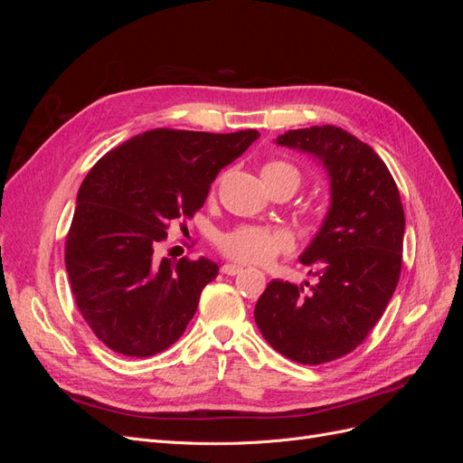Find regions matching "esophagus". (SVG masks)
<instances>
[{
  "mask_svg": "<svg viewBox=\"0 0 463 463\" xmlns=\"http://www.w3.org/2000/svg\"><path fill=\"white\" fill-rule=\"evenodd\" d=\"M222 272L228 274V276L241 274V272H243V266H240V264H223V266H222Z\"/></svg>",
  "mask_w": 463,
  "mask_h": 463,
  "instance_id": "34e87169",
  "label": "esophagus"
}]
</instances>
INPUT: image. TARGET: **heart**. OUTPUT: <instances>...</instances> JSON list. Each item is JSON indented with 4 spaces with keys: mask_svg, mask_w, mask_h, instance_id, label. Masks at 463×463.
Here are the masks:
<instances>
[{
    "mask_svg": "<svg viewBox=\"0 0 463 463\" xmlns=\"http://www.w3.org/2000/svg\"><path fill=\"white\" fill-rule=\"evenodd\" d=\"M289 177L301 184V174L293 164L284 160H272L264 164L262 179H282ZM218 247L223 255L235 262L243 264H269L276 257L286 255L293 249L291 235L284 230L260 228V226H240L220 235Z\"/></svg>",
    "mask_w": 463,
    "mask_h": 463,
    "instance_id": "1",
    "label": "heart"
}]
</instances>
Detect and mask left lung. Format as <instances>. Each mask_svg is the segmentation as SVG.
<instances>
[{"label":"left lung","instance_id":"8db88e82","mask_svg":"<svg viewBox=\"0 0 463 463\" xmlns=\"http://www.w3.org/2000/svg\"><path fill=\"white\" fill-rule=\"evenodd\" d=\"M278 145L313 154L330 177V210L299 260L318 282L305 289L272 279L255 307L278 354L320 365L363 344L381 320L402 272L405 216L381 156L334 125L293 129Z\"/></svg>","mask_w":463,"mask_h":463}]
</instances>
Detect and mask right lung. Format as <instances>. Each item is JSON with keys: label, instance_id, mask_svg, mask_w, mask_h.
<instances>
[{"label": "right lung", "instance_id": "1", "mask_svg": "<svg viewBox=\"0 0 463 463\" xmlns=\"http://www.w3.org/2000/svg\"><path fill=\"white\" fill-rule=\"evenodd\" d=\"M257 138L255 129H152L111 148L87 174L65 237V269L82 318L111 352L150 357L185 332L218 264L160 259L165 230L193 218L222 167Z\"/></svg>", "mask_w": 463, "mask_h": 463}]
</instances>
